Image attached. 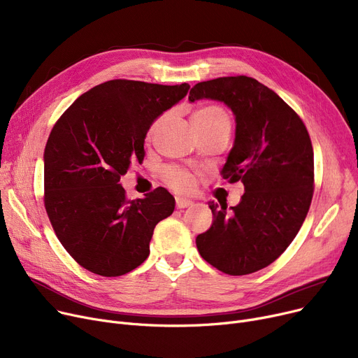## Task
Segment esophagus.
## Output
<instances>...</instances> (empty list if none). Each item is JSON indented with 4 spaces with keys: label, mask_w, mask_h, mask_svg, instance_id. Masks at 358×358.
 I'll use <instances>...</instances> for the list:
<instances>
[{
    "label": "esophagus",
    "mask_w": 358,
    "mask_h": 358,
    "mask_svg": "<svg viewBox=\"0 0 358 358\" xmlns=\"http://www.w3.org/2000/svg\"><path fill=\"white\" fill-rule=\"evenodd\" d=\"M176 204H177V209H185V208H190V206H193V201L177 197L176 199Z\"/></svg>",
    "instance_id": "34e87169"
}]
</instances>
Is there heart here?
Returning <instances> with one entry per match:
<instances>
[{
	"label": "heart",
	"mask_w": 358,
	"mask_h": 358,
	"mask_svg": "<svg viewBox=\"0 0 358 358\" xmlns=\"http://www.w3.org/2000/svg\"><path fill=\"white\" fill-rule=\"evenodd\" d=\"M192 120L196 130L213 129V127H222V126L231 127V120H229V116L227 115V111L220 108L219 106H213V104L199 107L193 113ZM162 122H164V116L158 117L152 124H150L148 130V138H152L157 134V130L159 129ZM162 180L169 189H173L177 193H190L196 182V177L193 173L178 166L165 168L162 173Z\"/></svg>",
	"instance_id": "b5f03b06"
}]
</instances>
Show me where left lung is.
Listing matches in <instances>:
<instances>
[{
  "instance_id": "obj_1",
  "label": "left lung",
  "mask_w": 358,
  "mask_h": 358,
  "mask_svg": "<svg viewBox=\"0 0 358 358\" xmlns=\"http://www.w3.org/2000/svg\"><path fill=\"white\" fill-rule=\"evenodd\" d=\"M223 101L235 115V143L222 178L245 187L227 212L209 201L213 223L196 238L210 266L245 275L270 266L302 227L313 197V148L297 113L268 87L245 75L196 84L189 100Z\"/></svg>"
}]
</instances>
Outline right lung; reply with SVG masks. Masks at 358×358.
Instances as JSON below:
<instances>
[{"instance_id": "1", "label": "right lung", "mask_w": 358, "mask_h": 358, "mask_svg": "<svg viewBox=\"0 0 358 358\" xmlns=\"http://www.w3.org/2000/svg\"><path fill=\"white\" fill-rule=\"evenodd\" d=\"M190 85L111 80L75 100L45 148V209L68 254L85 270L119 277L149 255L157 223L174 212L164 187L129 200L119 184L131 161H143L152 122Z\"/></svg>"}]
</instances>
